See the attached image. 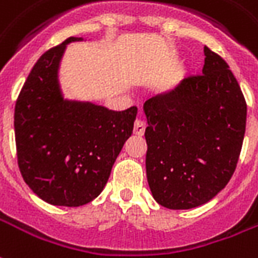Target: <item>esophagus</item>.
Wrapping results in <instances>:
<instances>
[{
	"label": "esophagus",
	"mask_w": 258,
	"mask_h": 258,
	"mask_svg": "<svg viewBox=\"0 0 258 258\" xmlns=\"http://www.w3.org/2000/svg\"><path fill=\"white\" fill-rule=\"evenodd\" d=\"M145 128H146V124L142 120H135L134 123V134L135 135H144Z\"/></svg>",
	"instance_id": "34e87169"
}]
</instances>
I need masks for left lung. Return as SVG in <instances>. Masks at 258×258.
I'll return each mask as SVG.
<instances>
[{
    "mask_svg": "<svg viewBox=\"0 0 258 258\" xmlns=\"http://www.w3.org/2000/svg\"><path fill=\"white\" fill-rule=\"evenodd\" d=\"M202 75L183 79L144 104L146 176L168 209L211 201L235 171L246 128V102L230 67L204 49Z\"/></svg>",
    "mask_w": 258,
    "mask_h": 258,
    "instance_id": "8db88e82",
    "label": "left lung"
}]
</instances>
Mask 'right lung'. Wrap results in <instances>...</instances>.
Instances as JSON below:
<instances>
[{
    "instance_id": "1",
    "label": "right lung",
    "mask_w": 258,
    "mask_h": 258,
    "mask_svg": "<svg viewBox=\"0 0 258 258\" xmlns=\"http://www.w3.org/2000/svg\"><path fill=\"white\" fill-rule=\"evenodd\" d=\"M70 37L32 67L15 106L17 163L28 187L47 204L81 207L104 190L138 109H108L64 97L58 71Z\"/></svg>"
}]
</instances>
